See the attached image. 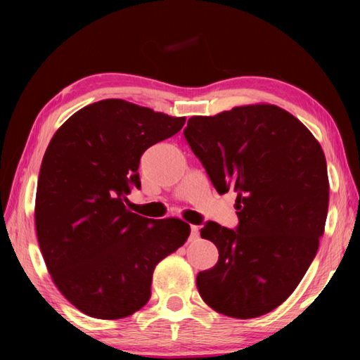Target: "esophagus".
Segmentation results:
<instances>
[{"mask_svg":"<svg viewBox=\"0 0 360 360\" xmlns=\"http://www.w3.org/2000/svg\"><path fill=\"white\" fill-rule=\"evenodd\" d=\"M200 238V227L192 226V232H190V241H195Z\"/></svg>","mask_w":360,"mask_h":360,"instance_id":"esophagus-1","label":"esophagus"}]
</instances>
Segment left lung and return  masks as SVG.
<instances>
[{"mask_svg": "<svg viewBox=\"0 0 360 360\" xmlns=\"http://www.w3.org/2000/svg\"><path fill=\"white\" fill-rule=\"evenodd\" d=\"M184 136L218 193L236 192V231L207 223L218 263L198 274L219 314L254 319L294 292L314 259L330 201L326 159L309 129L271 103L193 116Z\"/></svg>", "mask_w": 360, "mask_h": 360, "instance_id": "obj_1", "label": "left lung"}]
</instances>
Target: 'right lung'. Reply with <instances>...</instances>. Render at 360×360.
Segmentation results:
<instances>
[{
    "instance_id": "obj_1",
    "label": "right lung",
    "mask_w": 360,
    "mask_h": 360,
    "mask_svg": "<svg viewBox=\"0 0 360 360\" xmlns=\"http://www.w3.org/2000/svg\"><path fill=\"white\" fill-rule=\"evenodd\" d=\"M184 124L186 117L105 98L52 136L38 176L37 238L52 281L83 314H134L150 300L158 263L187 241L182 219H150L124 204L131 186L141 187L142 153Z\"/></svg>"
}]
</instances>
